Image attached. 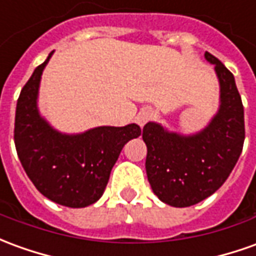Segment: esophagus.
<instances>
[{
	"instance_id": "esophagus-1",
	"label": "esophagus",
	"mask_w": 256,
	"mask_h": 256,
	"mask_svg": "<svg viewBox=\"0 0 256 256\" xmlns=\"http://www.w3.org/2000/svg\"><path fill=\"white\" fill-rule=\"evenodd\" d=\"M154 112L151 108H142V110L138 112V115L136 118V122L138 123L140 126H144L146 122H150L152 119Z\"/></svg>"
}]
</instances>
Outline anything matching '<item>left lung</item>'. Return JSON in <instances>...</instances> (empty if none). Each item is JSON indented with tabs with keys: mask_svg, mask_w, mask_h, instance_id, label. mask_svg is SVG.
<instances>
[{
	"mask_svg": "<svg viewBox=\"0 0 256 256\" xmlns=\"http://www.w3.org/2000/svg\"><path fill=\"white\" fill-rule=\"evenodd\" d=\"M220 83V110L209 126L190 137L146 123V169L154 194L162 202L184 208L201 202L220 188L240 158L244 138V106L233 73L212 54Z\"/></svg>",
	"mask_w": 256,
	"mask_h": 256,
	"instance_id": "8db88e82",
	"label": "left lung"
}]
</instances>
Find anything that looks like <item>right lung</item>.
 Here are the masks:
<instances>
[{
	"instance_id": "1",
	"label": "right lung",
	"mask_w": 256,
	"mask_h": 256,
	"mask_svg": "<svg viewBox=\"0 0 256 256\" xmlns=\"http://www.w3.org/2000/svg\"><path fill=\"white\" fill-rule=\"evenodd\" d=\"M34 69L18 98L14 138L18 156L36 188L54 202L84 208L98 201L124 144L141 134L140 126H102L78 136L55 132L37 110L41 73Z\"/></svg>"
}]
</instances>
